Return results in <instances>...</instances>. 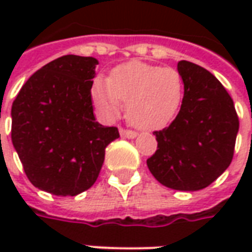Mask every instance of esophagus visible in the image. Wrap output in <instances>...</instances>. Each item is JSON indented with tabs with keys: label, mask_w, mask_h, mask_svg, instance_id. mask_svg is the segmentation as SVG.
Listing matches in <instances>:
<instances>
[{
	"label": "esophagus",
	"mask_w": 252,
	"mask_h": 252,
	"mask_svg": "<svg viewBox=\"0 0 252 252\" xmlns=\"http://www.w3.org/2000/svg\"><path fill=\"white\" fill-rule=\"evenodd\" d=\"M120 135L123 137H128V139H133L137 136V133L132 129H126V128H120Z\"/></svg>",
	"instance_id": "34e87169"
}]
</instances>
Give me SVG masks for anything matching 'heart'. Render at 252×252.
Wrapping results in <instances>:
<instances>
[{
	"instance_id": "1",
	"label": "heart",
	"mask_w": 252,
	"mask_h": 252,
	"mask_svg": "<svg viewBox=\"0 0 252 252\" xmlns=\"http://www.w3.org/2000/svg\"><path fill=\"white\" fill-rule=\"evenodd\" d=\"M92 93L104 117L115 120L126 104V117L132 126L154 131L167 126L178 113L184 81L173 67L132 61L116 67L109 79L97 78Z\"/></svg>"
}]
</instances>
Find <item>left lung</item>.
<instances>
[{
	"label": "left lung",
	"mask_w": 252,
	"mask_h": 252,
	"mask_svg": "<svg viewBox=\"0 0 252 252\" xmlns=\"http://www.w3.org/2000/svg\"><path fill=\"white\" fill-rule=\"evenodd\" d=\"M182 105L173 123L154 135L158 148L147 166L162 185L194 191L209 186L233 158L239 117L225 88L198 64L181 61Z\"/></svg>",
	"instance_id": "obj_1"
}]
</instances>
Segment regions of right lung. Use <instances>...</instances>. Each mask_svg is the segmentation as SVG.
<instances>
[{
	"instance_id": "obj_1",
	"label": "right lung",
	"mask_w": 252,
	"mask_h": 252,
	"mask_svg": "<svg viewBox=\"0 0 252 252\" xmlns=\"http://www.w3.org/2000/svg\"><path fill=\"white\" fill-rule=\"evenodd\" d=\"M98 61L64 55L24 83L12 105V143L31 184L55 195L94 185L105 148L120 137L93 115L92 85Z\"/></svg>"
}]
</instances>
